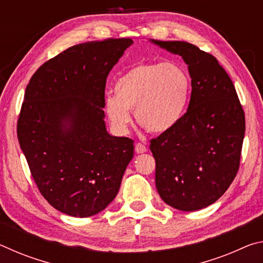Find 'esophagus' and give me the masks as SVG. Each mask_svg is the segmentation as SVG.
<instances>
[{
    "mask_svg": "<svg viewBox=\"0 0 263 263\" xmlns=\"http://www.w3.org/2000/svg\"><path fill=\"white\" fill-rule=\"evenodd\" d=\"M146 151H147V148H146V146L144 144H141V142H138V144H136V152L138 154L145 153Z\"/></svg>",
    "mask_w": 263,
    "mask_h": 263,
    "instance_id": "obj_1",
    "label": "esophagus"
}]
</instances>
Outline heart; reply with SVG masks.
<instances>
[{
	"mask_svg": "<svg viewBox=\"0 0 263 263\" xmlns=\"http://www.w3.org/2000/svg\"><path fill=\"white\" fill-rule=\"evenodd\" d=\"M191 79L175 62H144L128 68L106 94L103 108L116 131L126 132L130 110L137 123L151 133H164L179 125L188 110Z\"/></svg>",
	"mask_w": 263,
	"mask_h": 263,
	"instance_id": "heart-1",
	"label": "heart"
}]
</instances>
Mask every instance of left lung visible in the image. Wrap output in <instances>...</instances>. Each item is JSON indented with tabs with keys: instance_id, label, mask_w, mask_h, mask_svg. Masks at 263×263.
<instances>
[{
	"instance_id": "obj_1",
	"label": "left lung",
	"mask_w": 263,
	"mask_h": 263,
	"mask_svg": "<svg viewBox=\"0 0 263 263\" xmlns=\"http://www.w3.org/2000/svg\"><path fill=\"white\" fill-rule=\"evenodd\" d=\"M149 42L182 57L193 88L179 125L151 141L155 185L172 208L201 210L220 198L237 175L243 110L232 80L215 57L185 42Z\"/></svg>"
}]
</instances>
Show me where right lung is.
Instances as JSON below:
<instances>
[{"label": "right lung", "mask_w": 263, "mask_h": 263, "mask_svg": "<svg viewBox=\"0 0 263 263\" xmlns=\"http://www.w3.org/2000/svg\"><path fill=\"white\" fill-rule=\"evenodd\" d=\"M133 44L109 38L67 48L37 69L25 89L17 136L39 191L58 211L84 218L114 201L133 140L104 122V89Z\"/></svg>", "instance_id": "add662e5"}]
</instances>
